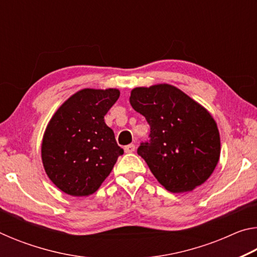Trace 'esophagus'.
Here are the masks:
<instances>
[{
    "instance_id": "esophagus-1",
    "label": "esophagus",
    "mask_w": 257,
    "mask_h": 257,
    "mask_svg": "<svg viewBox=\"0 0 257 257\" xmlns=\"http://www.w3.org/2000/svg\"><path fill=\"white\" fill-rule=\"evenodd\" d=\"M135 150H136V146L134 144H129L127 146H124L125 153H133V152H135Z\"/></svg>"
}]
</instances>
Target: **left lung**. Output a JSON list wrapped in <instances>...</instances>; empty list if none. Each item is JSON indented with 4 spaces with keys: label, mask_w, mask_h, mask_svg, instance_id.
<instances>
[{
    "label": "left lung",
    "mask_w": 257,
    "mask_h": 257,
    "mask_svg": "<svg viewBox=\"0 0 257 257\" xmlns=\"http://www.w3.org/2000/svg\"><path fill=\"white\" fill-rule=\"evenodd\" d=\"M130 104L151 127L137 153L165 189L191 191L204 184L220 159V134L211 113L177 87H136Z\"/></svg>",
    "instance_id": "1"
}]
</instances>
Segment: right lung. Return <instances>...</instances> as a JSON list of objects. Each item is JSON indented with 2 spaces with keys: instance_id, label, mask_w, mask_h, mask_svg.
Segmentation results:
<instances>
[{
  "instance_id": "1",
  "label": "right lung",
  "mask_w": 257,
  "mask_h": 257,
  "mask_svg": "<svg viewBox=\"0 0 257 257\" xmlns=\"http://www.w3.org/2000/svg\"><path fill=\"white\" fill-rule=\"evenodd\" d=\"M119 96L116 88H84L51 118L43 136L42 161L47 177L63 193L76 197L94 194L123 154L104 121Z\"/></svg>"
}]
</instances>
